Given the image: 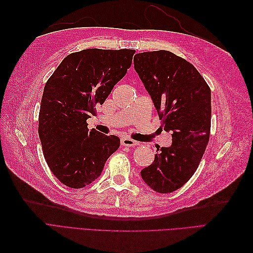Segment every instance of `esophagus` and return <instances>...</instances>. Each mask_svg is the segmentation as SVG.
I'll list each match as a JSON object with an SVG mask.
<instances>
[{
    "instance_id": "34e87169",
    "label": "esophagus",
    "mask_w": 253,
    "mask_h": 253,
    "mask_svg": "<svg viewBox=\"0 0 253 253\" xmlns=\"http://www.w3.org/2000/svg\"><path fill=\"white\" fill-rule=\"evenodd\" d=\"M121 144L126 145V147H134V145L137 144V141H135L132 138H129V137L125 136L121 138Z\"/></svg>"
}]
</instances>
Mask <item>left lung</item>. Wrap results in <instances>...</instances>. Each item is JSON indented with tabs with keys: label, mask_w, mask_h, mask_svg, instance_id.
<instances>
[{
	"label": "left lung",
	"mask_w": 253,
	"mask_h": 253,
	"mask_svg": "<svg viewBox=\"0 0 253 253\" xmlns=\"http://www.w3.org/2000/svg\"><path fill=\"white\" fill-rule=\"evenodd\" d=\"M138 74L172 144L160 148L141 170L143 181L158 193H171L192 177L209 141L211 90L188 61L168 50L136 53Z\"/></svg>",
	"instance_id": "8db88e82"
}]
</instances>
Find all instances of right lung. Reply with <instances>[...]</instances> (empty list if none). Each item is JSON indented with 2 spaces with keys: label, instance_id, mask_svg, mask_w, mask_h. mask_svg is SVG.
Listing matches in <instances>:
<instances>
[{
  "label": "right lung",
  "instance_id": "right-lung-1",
  "mask_svg": "<svg viewBox=\"0 0 253 253\" xmlns=\"http://www.w3.org/2000/svg\"><path fill=\"white\" fill-rule=\"evenodd\" d=\"M134 53V49L98 48L71 53L45 84L39 137L50 171L65 186H88L118 150L117 136L88 131L86 120L125 77Z\"/></svg>",
  "mask_w": 253,
  "mask_h": 253
}]
</instances>
